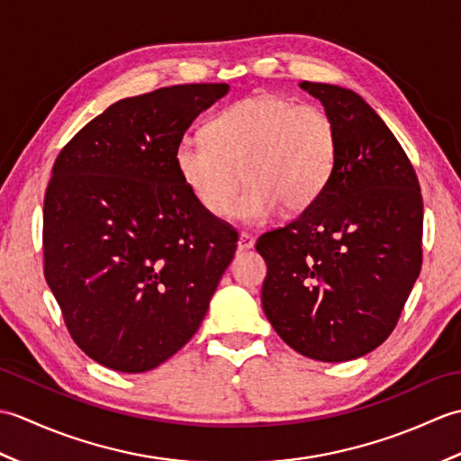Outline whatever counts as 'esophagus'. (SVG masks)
<instances>
[{
	"label": "esophagus",
	"mask_w": 461,
	"mask_h": 461,
	"mask_svg": "<svg viewBox=\"0 0 461 461\" xmlns=\"http://www.w3.org/2000/svg\"><path fill=\"white\" fill-rule=\"evenodd\" d=\"M253 246H256V238H253L251 233L241 231L240 233V240H238V248L240 249H251Z\"/></svg>",
	"instance_id": "34e87169"
}]
</instances>
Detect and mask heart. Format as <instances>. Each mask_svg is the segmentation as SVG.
Returning a JSON list of instances; mask_svg holds the SVG:
<instances>
[{"label": "heart", "instance_id": "obj_1", "mask_svg": "<svg viewBox=\"0 0 461 461\" xmlns=\"http://www.w3.org/2000/svg\"><path fill=\"white\" fill-rule=\"evenodd\" d=\"M339 160L337 124L315 104L258 93L213 114L203 139L176 142L174 164L200 208L228 218L241 188L238 215L263 223L281 208L309 210L325 192Z\"/></svg>", "mask_w": 461, "mask_h": 461}]
</instances>
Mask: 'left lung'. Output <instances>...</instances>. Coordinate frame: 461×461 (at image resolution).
Wrapping results in <instances>:
<instances>
[{"label":"left lung","instance_id":"1","mask_svg":"<svg viewBox=\"0 0 461 461\" xmlns=\"http://www.w3.org/2000/svg\"><path fill=\"white\" fill-rule=\"evenodd\" d=\"M339 132L325 192L256 249L267 263L263 312L299 355L345 362L394 330L422 269L424 203L396 136L350 89L303 81Z\"/></svg>","mask_w":461,"mask_h":461}]
</instances>
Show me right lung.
I'll use <instances>...</instances> for the list:
<instances>
[{
	"label": "right lung",
	"instance_id": "1",
	"mask_svg": "<svg viewBox=\"0 0 461 461\" xmlns=\"http://www.w3.org/2000/svg\"><path fill=\"white\" fill-rule=\"evenodd\" d=\"M225 83L174 85L111 104L53 164L43 205L49 289L86 357L152 370L198 330L238 231L192 198L174 149Z\"/></svg>",
	"mask_w": 461,
	"mask_h": 461
}]
</instances>
